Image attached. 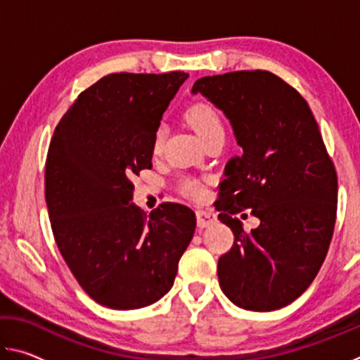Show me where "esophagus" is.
Returning <instances> with one entry per match:
<instances>
[{
  "instance_id": "esophagus-1",
  "label": "esophagus",
  "mask_w": 360,
  "mask_h": 360,
  "mask_svg": "<svg viewBox=\"0 0 360 360\" xmlns=\"http://www.w3.org/2000/svg\"><path fill=\"white\" fill-rule=\"evenodd\" d=\"M216 222V214L210 210H198L197 211V224L200 229L210 227Z\"/></svg>"
}]
</instances>
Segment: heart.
Listing matches in <instances>:
<instances>
[{
	"label": "heart",
	"mask_w": 360,
	"mask_h": 360,
	"mask_svg": "<svg viewBox=\"0 0 360 360\" xmlns=\"http://www.w3.org/2000/svg\"><path fill=\"white\" fill-rule=\"evenodd\" d=\"M184 119L188 125L192 127V130L197 133V135L203 139L211 136L212 133L216 131H224V124L216 108L210 105L206 101H193L186 108L184 111ZM163 148V129L162 127H157L154 135H152L150 141V150L154 155H158ZM182 193L188 198L200 200L203 198L205 188L200 184L198 181L193 179H186L181 186Z\"/></svg>",
	"instance_id": "b5f03b06"
}]
</instances>
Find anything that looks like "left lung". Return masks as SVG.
<instances>
[{
    "label": "left lung",
    "mask_w": 360,
    "mask_h": 360,
    "mask_svg": "<svg viewBox=\"0 0 360 360\" xmlns=\"http://www.w3.org/2000/svg\"><path fill=\"white\" fill-rule=\"evenodd\" d=\"M230 120L240 155L225 165L217 211L235 235L219 284L249 311H275L309 288L337 219V172L303 96L270 71H235L193 84ZM259 217L246 232L238 218ZM246 216V214H243Z\"/></svg>",
    "instance_id": "obj_1"
}]
</instances>
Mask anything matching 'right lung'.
I'll return each mask as SVG.
<instances>
[{
  "instance_id": "add662e5",
  "label": "right lung",
  "mask_w": 360,
  "mask_h": 360,
  "mask_svg": "<svg viewBox=\"0 0 360 360\" xmlns=\"http://www.w3.org/2000/svg\"><path fill=\"white\" fill-rule=\"evenodd\" d=\"M187 72H114L77 96L46 160V203L66 265L96 303L148 307L173 288L197 219L179 203L148 216L131 178L152 168V135Z\"/></svg>"
}]
</instances>
